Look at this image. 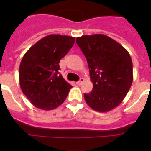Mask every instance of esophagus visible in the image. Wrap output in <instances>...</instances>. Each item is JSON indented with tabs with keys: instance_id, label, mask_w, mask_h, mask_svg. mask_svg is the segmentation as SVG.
Returning a JSON list of instances; mask_svg holds the SVG:
<instances>
[{
	"instance_id": "obj_1",
	"label": "esophagus",
	"mask_w": 151,
	"mask_h": 151,
	"mask_svg": "<svg viewBox=\"0 0 151 151\" xmlns=\"http://www.w3.org/2000/svg\"><path fill=\"white\" fill-rule=\"evenodd\" d=\"M84 82V78H80L79 81L76 82V85H82V82Z\"/></svg>"
}]
</instances>
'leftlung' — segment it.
<instances>
[{
    "mask_svg": "<svg viewBox=\"0 0 151 151\" xmlns=\"http://www.w3.org/2000/svg\"><path fill=\"white\" fill-rule=\"evenodd\" d=\"M76 43L86 57L93 83V90L85 94V101L95 111H110L122 103L132 84L130 54L105 35L78 37Z\"/></svg>",
    "mask_w": 151,
    "mask_h": 151,
    "instance_id": "left-lung-1",
    "label": "left lung"
}]
</instances>
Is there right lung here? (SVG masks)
<instances>
[{"instance_id":"obj_1","label":"right lung","mask_w":151,"mask_h":151,"mask_svg":"<svg viewBox=\"0 0 151 151\" xmlns=\"http://www.w3.org/2000/svg\"><path fill=\"white\" fill-rule=\"evenodd\" d=\"M76 38L49 35L24 54L19 65V85L30 102L41 110H51L66 100L72 88L60 75V60L73 47Z\"/></svg>"}]
</instances>
